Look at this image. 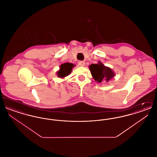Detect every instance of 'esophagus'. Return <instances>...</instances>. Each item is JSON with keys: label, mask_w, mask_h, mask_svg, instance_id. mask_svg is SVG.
Listing matches in <instances>:
<instances>
[{"label": "esophagus", "mask_w": 157, "mask_h": 157, "mask_svg": "<svg viewBox=\"0 0 157 157\" xmlns=\"http://www.w3.org/2000/svg\"><path fill=\"white\" fill-rule=\"evenodd\" d=\"M78 65L80 66V67H84L85 65V63L84 61H79L78 62Z\"/></svg>", "instance_id": "obj_1"}]
</instances>
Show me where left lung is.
<instances>
[{"mask_svg":"<svg viewBox=\"0 0 157 157\" xmlns=\"http://www.w3.org/2000/svg\"><path fill=\"white\" fill-rule=\"evenodd\" d=\"M89 67L91 75L98 83L108 82L115 75L111 68L105 66L100 61L98 63L90 65Z\"/></svg>","mask_w":157,"mask_h":157,"instance_id":"left-lung-1","label":"left lung"}]
</instances>
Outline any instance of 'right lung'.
<instances>
[{"instance_id":"obj_1","label":"right lung","mask_w":157,"mask_h":157,"mask_svg":"<svg viewBox=\"0 0 157 157\" xmlns=\"http://www.w3.org/2000/svg\"><path fill=\"white\" fill-rule=\"evenodd\" d=\"M75 66L74 64L69 62L62 64L60 66L59 70L56 72L57 76L60 78H63L65 76H67L71 73L72 68Z\"/></svg>"}]
</instances>
